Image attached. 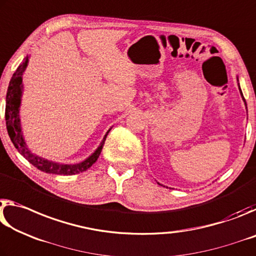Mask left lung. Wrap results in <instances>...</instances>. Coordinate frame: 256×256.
<instances>
[{
	"label": "left lung",
	"instance_id": "1",
	"mask_svg": "<svg viewBox=\"0 0 256 256\" xmlns=\"http://www.w3.org/2000/svg\"><path fill=\"white\" fill-rule=\"evenodd\" d=\"M237 80H238V78H237ZM240 86V85H238ZM240 95L242 96V90H240ZM242 100H244V102H245V98H244V96H242ZM245 106H246V102H245Z\"/></svg>",
	"mask_w": 256,
	"mask_h": 256
}]
</instances>
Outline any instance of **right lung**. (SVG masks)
Wrapping results in <instances>:
<instances>
[{"label": "right lung", "instance_id": "add662e5", "mask_svg": "<svg viewBox=\"0 0 256 256\" xmlns=\"http://www.w3.org/2000/svg\"><path fill=\"white\" fill-rule=\"evenodd\" d=\"M28 64V56L24 58V62L16 68V72L12 76L9 87H8L6 92V129L8 134L11 138V142L14 143V148L18 150V152L22 156L30 162L37 169L43 171L46 174H80L82 171H86L88 168L94 164L98 160L100 152H102L104 142L108 136V132L104 136L102 143L98 148V150L92 154L90 158H87L85 161L77 164H61V163L52 162L45 158H40L36 154H34L30 150L27 148L26 143H24L22 132V124H20V118H19V108L20 103H22V74L24 71L26 70Z\"/></svg>", "mask_w": 256, "mask_h": 256}]
</instances>
